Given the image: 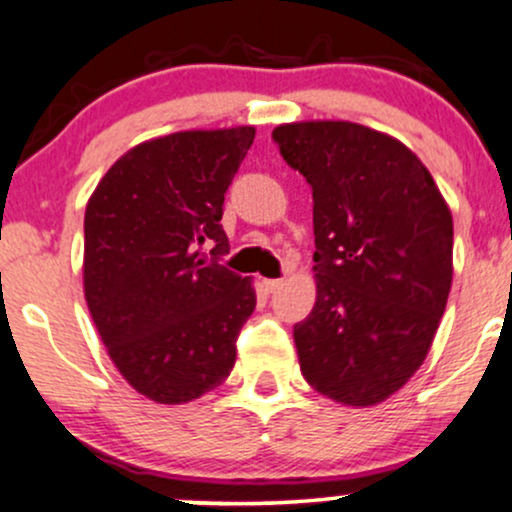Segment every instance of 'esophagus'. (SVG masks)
Masks as SVG:
<instances>
[{
	"label": "esophagus",
	"instance_id": "1",
	"mask_svg": "<svg viewBox=\"0 0 512 512\" xmlns=\"http://www.w3.org/2000/svg\"><path fill=\"white\" fill-rule=\"evenodd\" d=\"M262 286H265L267 294H274V291L282 289L284 282H282V279H265V282H262Z\"/></svg>",
	"mask_w": 512,
	"mask_h": 512
}]
</instances>
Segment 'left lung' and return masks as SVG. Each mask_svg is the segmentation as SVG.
Returning <instances> with one entry per match:
<instances>
[{"mask_svg": "<svg viewBox=\"0 0 512 512\" xmlns=\"http://www.w3.org/2000/svg\"><path fill=\"white\" fill-rule=\"evenodd\" d=\"M279 153L313 189L316 303L294 325L301 374L367 408L418 372L452 286V213L401 140L352 121L282 123Z\"/></svg>", "mask_w": 512, "mask_h": 512, "instance_id": "obj_1", "label": "left lung"}]
</instances>
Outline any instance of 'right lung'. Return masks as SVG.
Returning a JSON list of instances; mask_svg holds the SVG:
<instances>
[{"label":"right lung","mask_w":512,"mask_h":512,"mask_svg":"<svg viewBox=\"0 0 512 512\" xmlns=\"http://www.w3.org/2000/svg\"><path fill=\"white\" fill-rule=\"evenodd\" d=\"M252 140L255 126L145 140L87 201L84 299L111 362L155 403L221 386L255 311L252 279L218 265L223 199Z\"/></svg>","instance_id":"right-lung-1"}]
</instances>
